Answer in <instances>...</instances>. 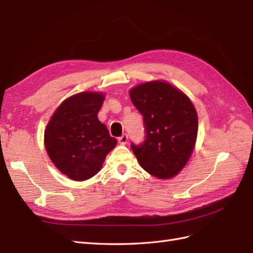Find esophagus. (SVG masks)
Wrapping results in <instances>:
<instances>
[{"mask_svg": "<svg viewBox=\"0 0 253 253\" xmlns=\"http://www.w3.org/2000/svg\"><path fill=\"white\" fill-rule=\"evenodd\" d=\"M127 141H128V136L126 135V133H124L122 137L118 138V142H120L121 144H126Z\"/></svg>", "mask_w": 253, "mask_h": 253, "instance_id": "esophagus-1", "label": "esophagus"}]
</instances>
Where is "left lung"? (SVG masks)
<instances>
[{
  "instance_id": "obj_1",
  "label": "left lung",
  "mask_w": 253,
  "mask_h": 253,
  "mask_svg": "<svg viewBox=\"0 0 253 253\" xmlns=\"http://www.w3.org/2000/svg\"><path fill=\"white\" fill-rule=\"evenodd\" d=\"M131 102L143 116L146 140L131 144L141 168L160 179L173 178L185 168L195 149L198 114L191 100L164 80L130 89Z\"/></svg>"
}]
</instances>
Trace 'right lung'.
I'll list each match as a JSON object with an SVG mask.
<instances>
[{
	"label": "right lung",
	"instance_id": "right-lung-1",
	"mask_svg": "<svg viewBox=\"0 0 253 253\" xmlns=\"http://www.w3.org/2000/svg\"><path fill=\"white\" fill-rule=\"evenodd\" d=\"M105 94L84 91L64 100L44 130V147L57 169L76 181L87 180L102 169L117 140L98 118Z\"/></svg>",
	"mask_w": 253,
	"mask_h": 253
}]
</instances>
